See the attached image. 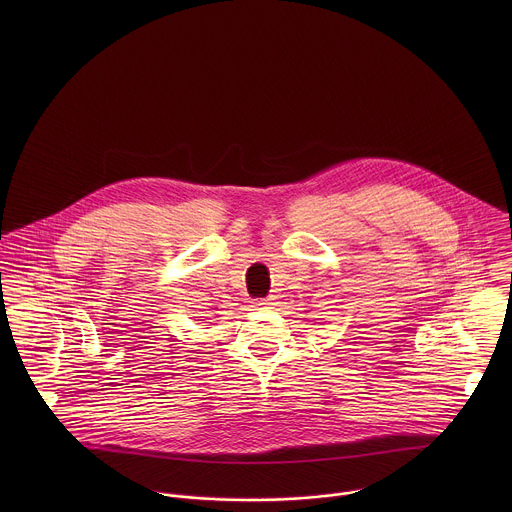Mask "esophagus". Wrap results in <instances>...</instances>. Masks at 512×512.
<instances>
[{
    "label": "esophagus",
    "mask_w": 512,
    "mask_h": 512,
    "mask_svg": "<svg viewBox=\"0 0 512 512\" xmlns=\"http://www.w3.org/2000/svg\"><path fill=\"white\" fill-rule=\"evenodd\" d=\"M268 303H270V299H254L252 307H256V309H264Z\"/></svg>",
    "instance_id": "1"
}]
</instances>
